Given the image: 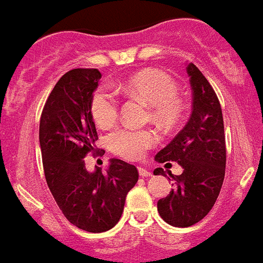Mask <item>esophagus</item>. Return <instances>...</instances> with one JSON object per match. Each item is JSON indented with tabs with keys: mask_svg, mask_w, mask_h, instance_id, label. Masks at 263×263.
I'll return each mask as SVG.
<instances>
[{
	"mask_svg": "<svg viewBox=\"0 0 263 263\" xmlns=\"http://www.w3.org/2000/svg\"><path fill=\"white\" fill-rule=\"evenodd\" d=\"M138 173L139 175L142 176V178H147V176H152V171H148V170L143 168V167H138Z\"/></svg>",
	"mask_w": 263,
	"mask_h": 263,
	"instance_id": "obj_1",
	"label": "esophagus"
}]
</instances>
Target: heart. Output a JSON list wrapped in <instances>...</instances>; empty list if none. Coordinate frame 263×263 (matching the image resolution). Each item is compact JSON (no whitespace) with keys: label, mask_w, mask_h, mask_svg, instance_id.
Returning <instances> with one entry per match:
<instances>
[{"label":"heart","mask_w":263,"mask_h":263,"mask_svg":"<svg viewBox=\"0 0 263 263\" xmlns=\"http://www.w3.org/2000/svg\"><path fill=\"white\" fill-rule=\"evenodd\" d=\"M116 88L152 106L150 116L160 126H171L180 116L182 101L178 97V84L164 72L145 69L118 83ZM90 111L99 126H111L118 117L117 93L108 87H100L92 97ZM157 141L158 136L153 130L133 127H121L113 132L108 139L111 152L130 160L142 158Z\"/></svg>","instance_id":"1"}]
</instances>
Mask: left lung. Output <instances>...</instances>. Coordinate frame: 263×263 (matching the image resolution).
Segmentation results:
<instances>
[{
	"label": "left lung",
	"instance_id": "obj_1",
	"mask_svg": "<svg viewBox=\"0 0 263 263\" xmlns=\"http://www.w3.org/2000/svg\"><path fill=\"white\" fill-rule=\"evenodd\" d=\"M187 73L192 87L190 120L175 138L162 148L155 160L178 162L180 175L154 170L155 175L168 174L173 190L158 201V212L167 224L187 228L203 220L215 205L225 176L227 147L222 110L217 95L200 69L190 63Z\"/></svg>",
	"mask_w": 263,
	"mask_h": 263
}]
</instances>
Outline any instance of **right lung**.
Masks as SVG:
<instances>
[{
  "label": "right lung",
  "instance_id": "obj_1",
  "mask_svg": "<svg viewBox=\"0 0 263 263\" xmlns=\"http://www.w3.org/2000/svg\"><path fill=\"white\" fill-rule=\"evenodd\" d=\"M101 73L75 68L60 78L42 110L39 143L46 182L58 206L71 224L90 233L115 227L127 192L138 182V170L110 159L103 173H88L84 158L97 154V137L90 103Z\"/></svg>",
  "mask_w": 263,
  "mask_h": 263
}]
</instances>
